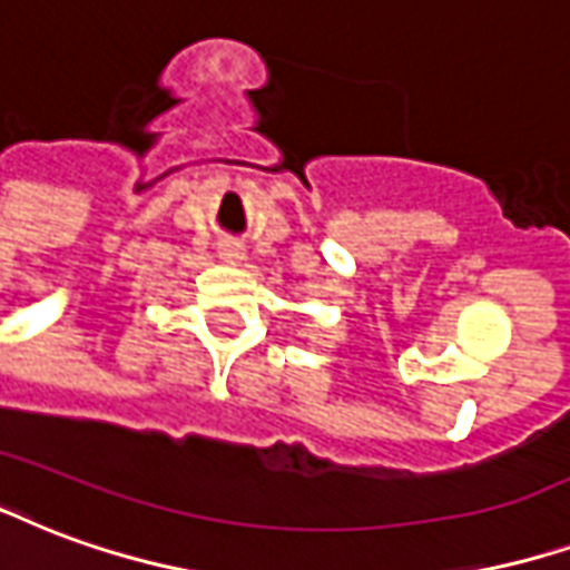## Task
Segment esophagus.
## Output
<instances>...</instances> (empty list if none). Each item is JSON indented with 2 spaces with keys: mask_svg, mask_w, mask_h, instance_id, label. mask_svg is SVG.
Instances as JSON below:
<instances>
[{
  "mask_svg": "<svg viewBox=\"0 0 570 570\" xmlns=\"http://www.w3.org/2000/svg\"><path fill=\"white\" fill-rule=\"evenodd\" d=\"M217 256H220L223 263H238V259H242L244 253H242V247H238V244H232V242H223L220 247H217Z\"/></svg>",
  "mask_w": 570,
  "mask_h": 570,
  "instance_id": "34e87169",
  "label": "esophagus"
}]
</instances>
